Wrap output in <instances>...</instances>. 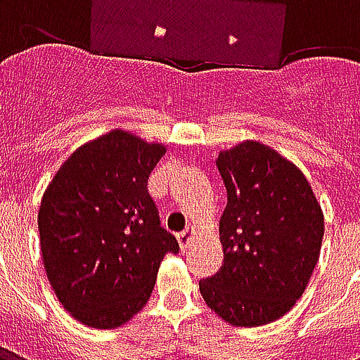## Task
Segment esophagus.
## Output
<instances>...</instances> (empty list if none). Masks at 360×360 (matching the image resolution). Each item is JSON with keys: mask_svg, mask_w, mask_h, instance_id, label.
<instances>
[{"mask_svg": "<svg viewBox=\"0 0 360 360\" xmlns=\"http://www.w3.org/2000/svg\"><path fill=\"white\" fill-rule=\"evenodd\" d=\"M193 235H195V227H185L179 235H177V241H179L181 249L185 250L188 247V243L193 241Z\"/></svg>", "mask_w": 360, "mask_h": 360, "instance_id": "1", "label": "esophagus"}]
</instances>
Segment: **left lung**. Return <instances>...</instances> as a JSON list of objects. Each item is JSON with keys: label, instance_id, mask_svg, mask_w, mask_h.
Returning <instances> with one entry per match:
<instances>
[{"label": "left lung", "instance_id": "8db88e82", "mask_svg": "<svg viewBox=\"0 0 360 360\" xmlns=\"http://www.w3.org/2000/svg\"><path fill=\"white\" fill-rule=\"evenodd\" d=\"M227 206L219 219L224 266L200 293L233 326L270 324L301 299L320 257L324 214L295 164L262 142L219 152Z\"/></svg>", "mask_w": 360, "mask_h": 360}]
</instances>
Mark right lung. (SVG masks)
Masks as SVG:
<instances>
[{"instance_id":"obj_1","label":"right lung","mask_w":360,"mask_h":360,"mask_svg":"<svg viewBox=\"0 0 360 360\" xmlns=\"http://www.w3.org/2000/svg\"><path fill=\"white\" fill-rule=\"evenodd\" d=\"M164 154L162 144L115 129L75 150L44 193V268L63 309L84 326L129 322L148 302L160 262L179 252L148 193Z\"/></svg>"}]
</instances>
